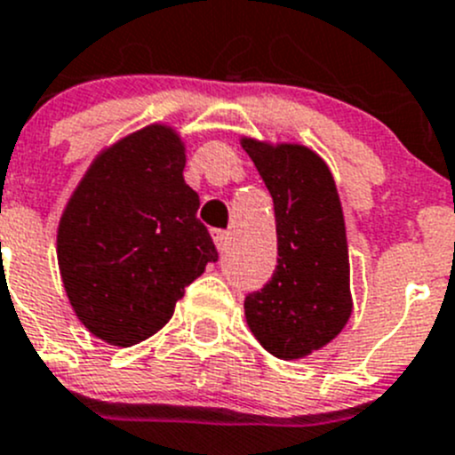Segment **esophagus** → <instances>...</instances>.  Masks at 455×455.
<instances>
[{
	"label": "esophagus",
	"mask_w": 455,
	"mask_h": 455,
	"mask_svg": "<svg viewBox=\"0 0 455 455\" xmlns=\"http://www.w3.org/2000/svg\"><path fill=\"white\" fill-rule=\"evenodd\" d=\"M211 235H213L215 246H218L220 251L227 249V246H228V240H231V233H228V231H222V228H213V231H211Z\"/></svg>",
	"instance_id": "1"
}]
</instances>
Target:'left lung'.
Returning a JSON list of instances; mask_svg holds the SVG:
<instances>
[{
	"mask_svg": "<svg viewBox=\"0 0 455 455\" xmlns=\"http://www.w3.org/2000/svg\"><path fill=\"white\" fill-rule=\"evenodd\" d=\"M242 147L273 197L280 255L271 280L244 298L246 322L268 354L302 358L329 345L351 315L342 206L329 166L308 148Z\"/></svg>",
	"mask_w": 455,
	"mask_h": 455,
	"instance_id": "8db88e82",
	"label": "left lung"
}]
</instances>
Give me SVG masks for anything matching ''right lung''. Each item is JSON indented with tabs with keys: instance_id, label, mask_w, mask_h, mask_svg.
I'll list each match as a JSON object with an SVG mask.
<instances>
[{
	"instance_id": "right-lung-1",
	"label": "right lung",
	"mask_w": 455,
	"mask_h": 455,
	"mask_svg": "<svg viewBox=\"0 0 455 455\" xmlns=\"http://www.w3.org/2000/svg\"><path fill=\"white\" fill-rule=\"evenodd\" d=\"M184 147L148 126L101 153L57 233L61 280L82 324L116 347L171 320L184 289L218 262L200 196L184 182Z\"/></svg>"
}]
</instances>
